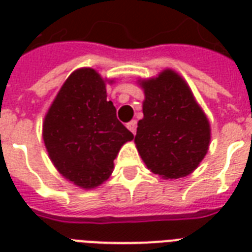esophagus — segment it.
Returning a JSON list of instances; mask_svg holds the SVG:
<instances>
[{
    "mask_svg": "<svg viewBox=\"0 0 252 252\" xmlns=\"http://www.w3.org/2000/svg\"><path fill=\"white\" fill-rule=\"evenodd\" d=\"M126 128L134 134L136 133V128H137V122H136V120H132V122L126 123Z\"/></svg>",
    "mask_w": 252,
    "mask_h": 252,
    "instance_id": "34e87169",
    "label": "esophagus"
}]
</instances>
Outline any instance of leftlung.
<instances>
[{
	"label": "left lung",
	"mask_w": 252,
	"mask_h": 252,
	"mask_svg": "<svg viewBox=\"0 0 252 252\" xmlns=\"http://www.w3.org/2000/svg\"><path fill=\"white\" fill-rule=\"evenodd\" d=\"M144 118L134 144L140 157L162 179H179L199 167L211 145V123L187 81L167 68L140 78Z\"/></svg>",
	"instance_id": "left-lung-1"
}]
</instances>
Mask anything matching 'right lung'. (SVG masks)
<instances>
[{
	"instance_id": "right-lung-1",
	"label": "right lung",
	"mask_w": 252,
	"mask_h": 252,
	"mask_svg": "<svg viewBox=\"0 0 252 252\" xmlns=\"http://www.w3.org/2000/svg\"><path fill=\"white\" fill-rule=\"evenodd\" d=\"M95 69L80 68L66 78L43 120V140L60 175L82 189H94L114 171V159L133 134L116 118L106 85Z\"/></svg>"
}]
</instances>
